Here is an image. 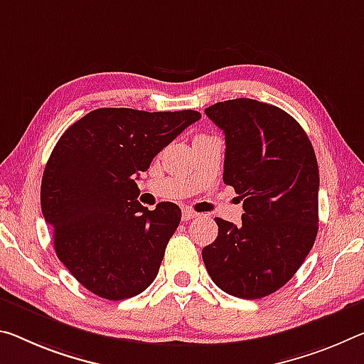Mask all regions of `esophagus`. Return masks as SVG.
Listing matches in <instances>:
<instances>
[{
	"mask_svg": "<svg viewBox=\"0 0 364 364\" xmlns=\"http://www.w3.org/2000/svg\"><path fill=\"white\" fill-rule=\"evenodd\" d=\"M198 215H199V213L191 210V209H183V220H184V222L193 220V218H196Z\"/></svg>",
	"mask_w": 364,
	"mask_h": 364,
	"instance_id": "34e87169",
	"label": "esophagus"
}]
</instances>
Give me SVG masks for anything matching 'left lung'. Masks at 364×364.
<instances>
[{
    "mask_svg": "<svg viewBox=\"0 0 364 364\" xmlns=\"http://www.w3.org/2000/svg\"><path fill=\"white\" fill-rule=\"evenodd\" d=\"M225 134L223 183L243 200L241 225L215 218L203 250L207 272L228 295L257 299L284 287L309 255L319 223V168L306 132L279 107L252 99L205 108Z\"/></svg>",
    "mask_w": 364,
    "mask_h": 364,
    "instance_id": "left-lung-1",
    "label": "left lung"
}]
</instances>
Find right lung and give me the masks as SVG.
I'll use <instances>...</instances> for the list:
<instances>
[{
    "mask_svg": "<svg viewBox=\"0 0 364 364\" xmlns=\"http://www.w3.org/2000/svg\"><path fill=\"white\" fill-rule=\"evenodd\" d=\"M198 119L194 109L99 108L56 142L42 178V212L58 259L94 295L136 296L157 277L181 209L141 205L136 180Z\"/></svg>",
    "mask_w": 364,
    "mask_h": 364,
    "instance_id": "right-lung-1",
    "label": "right lung"
}]
</instances>
